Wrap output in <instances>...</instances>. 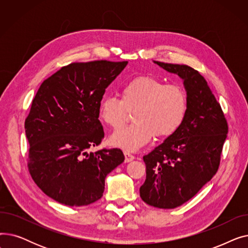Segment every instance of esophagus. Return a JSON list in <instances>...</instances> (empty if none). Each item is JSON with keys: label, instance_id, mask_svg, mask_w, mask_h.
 <instances>
[{"label": "esophagus", "instance_id": "34e87169", "mask_svg": "<svg viewBox=\"0 0 248 248\" xmlns=\"http://www.w3.org/2000/svg\"><path fill=\"white\" fill-rule=\"evenodd\" d=\"M124 161L126 163L127 162H131V161H133L135 159V155L132 153H129L128 151H124Z\"/></svg>", "mask_w": 248, "mask_h": 248}]
</instances>
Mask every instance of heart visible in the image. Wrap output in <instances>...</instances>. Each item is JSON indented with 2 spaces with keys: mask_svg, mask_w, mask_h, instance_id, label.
<instances>
[{
  "mask_svg": "<svg viewBox=\"0 0 248 248\" xmlns=\"http://www.w3.org/2000/svg\"><path fill=\"white\" fill-rule=\"evenodd\" d=\"M134 110L135 124L121 127L110 136L111 145L125 151H136L153 137H171L184 123L188 110L186 90L178 84H165L157 77L139 75L121 88V99L103 97L98 114L103 124L120 127L127 114Z\"/></svg>",
  "mask_w": 248,
  "mask_h": 248,
  "instance_id": "1",
  "label": "heart"
}]
</instances>
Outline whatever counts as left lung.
I'll return each instance as SVG.
<instances>
[{
  "label": "left lung",
  "instance_id": "8db88e82",
  "mask_svg": "<svg viewBox=\"0 0 248 248\" xmlns=\"http://www.w3.org/2000/svg\"><path fill=\"white\" fill-rule=\"evenodd\" d=\"M155 63L184 80L188 110L178 131L142 158L147 176L140 195L151 206L173 209L194 197L216 174L228 124L220 103L197 70L188 65Z\"/></svg>",
  "mask_w": 248,
  "mask_h": 248
}]
</instances>
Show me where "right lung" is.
Listing matches in <instances>:
<instances>
[{
	"label": "right lung",
	"instance_id": "add662e5",
	"mask_svg": "<svg viewBox=\"0 0 248 248\" xmlns=\"http://www.w3.org/2000/svg\"><path fill=\"white\" fill-rule=\"evenodd\" d=\"M127 61L74 62L39 87L25 120L28 169L47 196L67 206L100 199L108 174L124 161L120 149L89 152L104 138L98 108Z\"/></svg>",
	"mask_w": 248,
	"mask_h": 248
}]
</instances>
